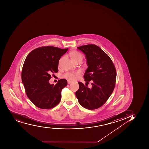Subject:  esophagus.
I'll use <instances>...</instances> for the list:
<instances>
[{"label": "esophagus", "mask_w": 149, "mask_h": 149, "mask_svg": "<svg viewBox=\"0 0 149 149\" xmlns=\"http://www.w3.org/2000/svg\"><path fill=\"white\" fill-rule=\"evenodd\" d=\"M72 83L71 81H69V80H68V84H70L71 83Z\"/></svg>", "instance_id": "1"}]
</instances>
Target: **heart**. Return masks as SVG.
Listing matches in <instances>:
<instances>
[{
  "label": "heart",
  "instance_id": "b5f03b06",
  "mask_svg": "<svg viewBox=\"0 0 149 149\" xmlns=\"http://www.w3.org/2000/svg\"><path fill=\"white\" fill-rule=\"evenodd\" d=\"M69 56L70 57L71 59L73 62L76 63H80L83 61V55L80 52L73 50L69 52ZM62 59H61L60 60V63L61 62ZM81 72L79 71H72V72H68L65 74L63 75V78L68 79L69 80H74L77 78L78 76L80 75Z\"/></svg>",
  "mask_w": 149,
  "mask_h": 149
}]
</instances>
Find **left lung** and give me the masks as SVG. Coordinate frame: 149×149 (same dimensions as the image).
Masks as SVG:
<instances>
[{
  "mask_svg": "<svg viewBox=\"0 0 149 149\" xmlns=\"http://www.w3.org/2000/svg\"><path fill=\"white\" fill-rule=\"evenodd\" d=\"M86 55L88 68L84 73L85 81H91L92 88L78 82L76 96L81 106L89 110L102 106L112 94L116 84V69L110 58L95 45L77 47Z\"/></svg>",
  "mask_w": 149,
  "mask_h": 149,
  "instance_id": "obj_1",
  "label": "left lung"
}]
</instances>
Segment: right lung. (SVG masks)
Returning <instances> with one entry per match:
<instances>
[{
	"mask_svg": "<svg viewBox=\"0 0 149 149\" xmlns=\"http://www.w3.org/2000/svg\"><path fill=\"white\" fill-rule=\"evenodd\" d=\"M68 49L42 47L32 50L26 58L22 81L27 96L37 107L52 109L60 102L61 91L67 86V81L62 79L54 85L49 80L52 74L58 72L59 60Z\"/></svg>",
	"mask_w": 149,
	"mask_h": 149,
	"instance_id": "1",
	"label": "right lung"
}]
</instances>
